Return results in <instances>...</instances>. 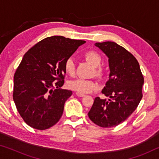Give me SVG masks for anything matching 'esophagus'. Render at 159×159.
<instances>
[{"instance_id": "34e87169", "label": "esophagus", "mask_w": 159, "mask_h": 159, "mask_svg": "<svg viewBox=\"0 0 159 159\" xmlns=\"http://www.w3.org/2000/svg\"><path fill=\"white\" fill-rule=\"evenodd\" d=\"M76 95H77L78 97H83V96H84V93H79V92H76Z\"/></svg>"}]
</instances>
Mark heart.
Here are the masks:
<instances>
[{
  "instance_id": "b5f03b06",
  "label": "heart",
  "mask_w": 159,
  "mask_h": 159,
  "mask_svg": "<svg viewBox=\"0 0 159 159\" xmlns=\"http://www.w3.org/2000/svg\"><path fill=\"white\" fill-rule=\"evenodd\" d=\"M84 57L88 61L95 66L93 75L98 77H102L104 75L105 70L100 65L102 63V57L95 51H88L84 53ZM64 71L67 75L73 77L75 75V62L72 57H68L65 60L64 64ZM69 88L71 90L81 93H89L96 90L98 88L97 82L91 80L77 79L71 80L68 84Z\"/></svg>"
}]
</instances>
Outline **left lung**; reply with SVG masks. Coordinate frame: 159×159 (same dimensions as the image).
<instances>
[{
	"label": "left lung",
	"instance_id": "8db88e82",
	"mask_svg": "<svg viewBox=\"0 0 159 159\" xmlns=\"http://www.w3.org/2000/svg\"><path fill=\"white\" fill-rule=\"evenodd\" d=\"M108 58L109 80L102 93L109 99L96 97L88 116L101 127H113L125 121L138 107L143 97L144 78L135 57L114 42L96 43Z\"/></svg>",
	"mask_w": 159,
	"mask_h": 159
}]
</instances>
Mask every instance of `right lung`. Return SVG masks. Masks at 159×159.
Masks as SVG:
<instances>
[{
	"label": "right lung",
	"instance_id": "add662e5",
	"mask_svg": "<svg viewBox=\"0 0 159 159\" xmlns=\"http://www.w3.org/2000/svg\"><path fill=\"white\" fill-rule=\"evenodd\" d=\"M84 40L52 36L43 39L23 56L14 77L13 99L26 124L47 129L59 121L72 92L64 83L65 60Z\"/></svg>",
	"mask_w": 159,
	"mask_h": 159
}]
</instances>
